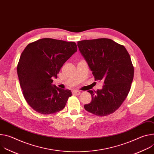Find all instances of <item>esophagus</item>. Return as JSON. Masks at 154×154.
<instances>
[{"mask_svg":"<svg viewBox=\"0 0 154 154\" xmlns=\"http://www.w3.org/2000/svg\"><path fill=\"white\" fill-rule=\"evenodd\" d=\"M72 94H76V95H79L80 94V92L79 91H76V90H74L72 91Z\"/></svg>","mask_w":154,"mask_h":154,"instance_id":"34e87169","label":"esophagus"}]
</instances>
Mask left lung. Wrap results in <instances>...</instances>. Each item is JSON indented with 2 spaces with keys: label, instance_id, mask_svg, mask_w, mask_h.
<instances>
[{
  "label": "left lung",
  "instance_id": "obj_1",
  "mask_svg": "<svg viewBox=\"0 0 154 154\" xmlns=\"http://www.w3.org/2000/svg\"><path fill=\"white\" fill-rule=\"evenodd\" d=\"M77 46L95 80H102V89L90 90L91 102L86 111L105 116L114 113L127 97L132 83L134 68L125 47L108 38L82 40Z\"/></svg>",
  "mask_w": 154,
  "mask_h": 154
}]
</instances>
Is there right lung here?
Returning a JSON list of instances; mask_svg holds the SVG:
<instances>
[{
    "instance_id": "add662e5",
    "label": "right lung",
    "mask_w": 154,
    "mask_h": 154,
    "mask_svg": "<svg viewBox=\"0 0 154 154\" xmlns=\"http://www.w3.org/2000/svg\"><path fill=\"white\" fill-rule=\"evenodd\" d=\"M77 51L74 42L52 38L38 39L24 49L17 72L24 97L35 111L51 115L64 108L72 93L52 85V78Z\"/></svg>"
}]
</instances>
